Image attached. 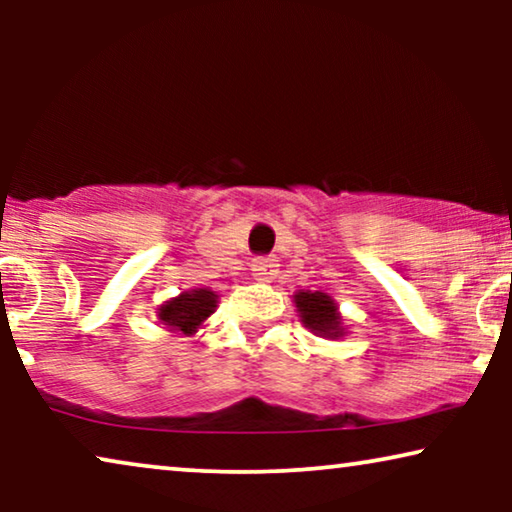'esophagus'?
I'll list each match as a JSON object with an SVG mask.
<instances>
[{"mask_svg": "<svg viewBox=\"0 0 512 512\" xmlns=\"http://www.w3.org/2000/svg\"><path fill=\"white\" fill-rule=\"evenodd\" d=\"M251 275L256 279H263V282H268V279L277 275V258L275 256L254 258V263H251Z\"/></svg>", "mask_w": 512, "mask_h": 512, "instance_id": "obj_1", "label": "esophagus"}]
</instances>
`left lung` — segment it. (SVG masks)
Instances as JSON below:
<instances>
[{"mask_svg":"<svg viewBox=\"0 0 512 512\" xmlns=\"http://www.w3.org/2000/svg\"><path fill=\"white\" fill-rule=\"evenodd\" d=\"M293 300H296L300 321L312 333L321 335V338H340V335H345L338 307H335L331 296L321 291H298Z\"/></svg>","mask_w":512,"mask_h":512,"instance_id":"8db88e82","label":"left lung"}]
</instances>
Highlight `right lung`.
<instances>
[{"instance_id": "add662e5", "label": "right lung", "mask_w": 512, "mask_h": 512, "mask_svg": "<svg viewBox=\"0 0 512 512\" xmlns=\"http://www.w3.org/2000/svg\"><path fill=\"white\" fill-rule=\"evenodd\" d=\"M216 293L209 289H193L181 293L179 298L170 300L160 307L158 317L165 326H170L172 331H181L184 335H193L202 321L214 312L216 307Z\"/></svg>"}]
</instances>
